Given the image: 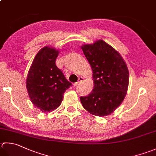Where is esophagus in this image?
I'll return each mask as SVG.
<instances>
[{"mask_svg": "<svg viewBox=\"0 0 156 156\" xmlns=\"http://www.w3.org/2000/svg\"><path fill=\"white\" fill-rule=\"evenodd\" d=\"M83 77H79L78 78V81L77 82H76V83H74V87H76V86H78V85L79 84V83H80V82H82V80H83Z\"/></svg>", "mask_w": 156, "mask_h": 156, "instance_id": "34e87169", "label": "esophagus"}]
</instances>
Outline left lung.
I'll return each instance as SVG.
<instances>
[{
	"mask_svg": "<svg viewBox=\"0 0 156 156\" xmlns=\"http://www.w3.org/2000/svg\"><path fill=\"white\" fill-rule=\"evenodd\" d=\"M82 49L93 70L94 88L80 97L84 108L91 114L105 116L114 112L126 94L129 72L123 58L102 40L85 44Z\"/></svg>",
	"mask_w": 156,
	"mask_h": 156,
	"instance_id": "left-lung-1",
	"label": "left lung"
}]
</instances>
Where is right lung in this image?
I'll return each instance as SVG.
<instances>
[{
  "instance_id": "1",
  "label": "right lung",
  "mask_w": 156,
  "mask_h": 156,
  "mask_svg": "<svg viewBox=\"0 0 156 156\" xmlns=\"http://www.w3.org/2000/svg\"><path fill=\"white\" fill-rule=\"evenodd\" d=\"M59 51L45 47L36 55L29 69L26 87L34 105L41 112L59 108L65 91L72 86L55 61Z\"/></svg>"
}]
</instances>
